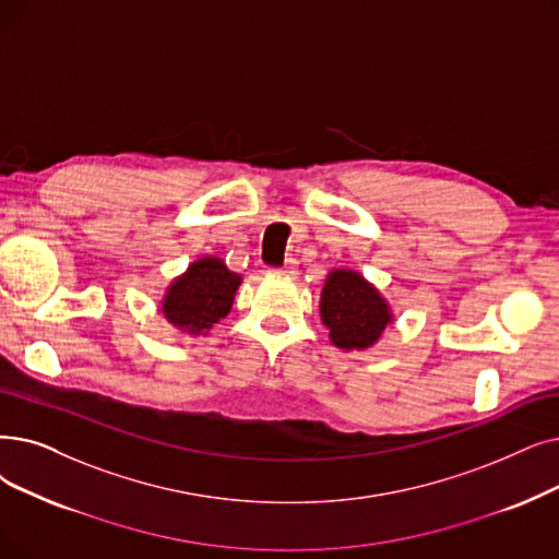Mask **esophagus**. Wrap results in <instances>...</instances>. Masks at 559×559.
<instances>
[{
  "label": "esophagus",
  "instance_id": "esophagus-1",
  "mask_svg": "<svg viewBox=\"0 0 559 559\" xmlns=\"http://www.w3.org/2000/svg\"><path fill=\"white\" fill-rule=\"evenodd\" d=\"M270 272L272 276H293L295 272H297V262L295 260H287L283 266H270Z\"/></svg>",
  "mask_w": 559,
  "mask_h": 559
}]
</instances>
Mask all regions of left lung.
<instances>
[{"label": "left lung", "instance_id": "obj_1", "mask_svg": "<svg viewBox=\"0 0 559 559\" xmlns=\"http://www.w3.org/2000/svg\"><path fill=\"white\" fill-rule=\"evenodd\" d=\"M320 310L331 340L343 349L374 345L385 324L391 322L388 304L377 289L356 272L345 270L329 274Z\"/></svg>", "mask_w": 559, "mask_h": 559}]
</instances>
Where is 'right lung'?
<instances>
[{
  "instance_id": "right-lung-1",
  "label": "right lung",
  "mask_w": 559,
  "mask_h": 559,
  "mask_svg": "<svg viewBox=\"0 0 559 559\" xmlns=\"http://www.w3.org/2000/svg\"><path fill=\"white\" fill-rule=\"evenodd\" d=\"M241 278L219 258L193 262L187 274L174 281L164 299L166 320L187 333H203L230 312Z\"/></svg>"
}]
</instances>
